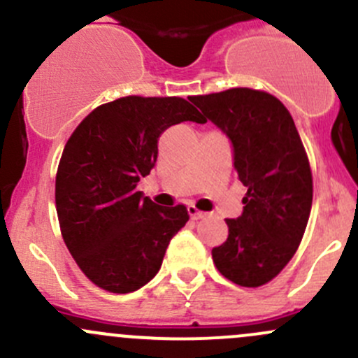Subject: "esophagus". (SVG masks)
Wrapping results in <instances>:
<instances>
[{"mask_svg":"<svg viewBox=\"0 0 358 358\" xmlns=\"http://www.w3.org/2000/svg\"><path fill=\"white\" fill-rule=\"evenodd\" d=\"M187 210H189L192 220H202V217L208 216V213H202V210H199L194 204H190L189 208H187Z\"/></svg>","mask_w":358,"mask_h":358,"instance_id":"esophagus-1","label":"esophagus"}]
</instances>
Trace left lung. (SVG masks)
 Wrapping results in <instances>:
<instances>
[{"instance_id":"8db88e82","label":"left lung","mask_w":358,"mask_h":358,"mask_svg":"<svg viewBox=\"0 0 358 358\" xmlns=\"http://www.w3.org/2000/svg\"><path fill=\"white\" fill-rule=\"evenodd\" d=\"M192 103L229 138L247 187L243 213L227 220L228 238L213 248L217 271L240 287H262L295 255L312 208V173L292 115L262 90L228 89Z\"/></svg>"}]
</instances>
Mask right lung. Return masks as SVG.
I'll return each mask as SVG.
<instances>
[{
  "mask_svg": "<svg viewBox=\"0 0 358 358\" xmlns=\"http://www.w3.org/2000/svg\"><path fill=\"white\" fill-rule=\"evenodd\" d=\"M182 122L206 120L182 97L127 96L85 116L63 149L55 192L63 240L106 292L149 283L189 221L185 206L159 208L137 190L156 164L161 134Z\"/></svg>",
  "mask_w": 358,
  "mask_h": 358,
  "instance_id": "1",
  "label": "right lung"
}]
</instances>
